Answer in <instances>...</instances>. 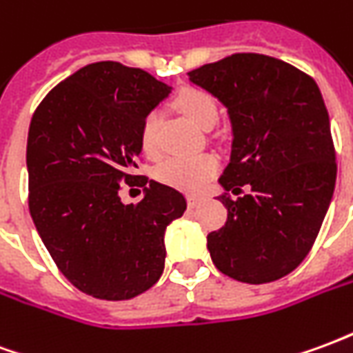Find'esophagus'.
<instances>
[{"instance_id": "obj_1", "label": "esophagus", "mask_w": 353, "mask_h": 353, "mask_svg": "<svg viewBox=\"0 0 353 353\" xmlns=\"http://www.w3.org/2000/svg\"><path fill=\"white\" fill-rule=\"evenodd\" d=\"M204 202V196H200V194H189L187 196V204L191 208H196L199 204H202Z\"/></svg>"}]
</instances>
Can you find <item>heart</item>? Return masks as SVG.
I'll use <instances>...</instances> for the list:
<instances>
[{
    "mask_svg": "<svg viewBox=\"0 0 353 353\" xmlns=\"http://www.w3.org/2000/svg\"><path fill=\"white\" fill-rule=\"evenodd\" d=\"M176 109L181 115L200 130L212 128L219 117V109L215 100L204 90L187 88L174 101ZM157 130H159V117L149 113L139 128V145L147 157L157 154ZM219 162L212 154H194V157H174L159 164L154 176L162 183L176 187L179 191L196 192L217 174Z\"/></svg>",
    "mask_w": 353,
    "mask_h": 353,
    "instance_id": "1",
    "label": "heart"
}]
</instances>
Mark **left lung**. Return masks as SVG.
<instances>
[{
	"instance_id": "obj_1",
	"label": "left lung",
	"mask_w": 353,
	"mask_h": 353,
	"mask_svg": "<svg viewBox=\"0 0 353 353\" xmlns=\"http://www.w3.org/2000/svg\"><path fill=\"white\" fill-rule=\"evenodd\" d=\"M189 81L227 108L230 161L219 194L227 223L208 234L217 270L244 283L293 272L325 219L336 181L329 113L316 81L278 58L242 52L192 70ZM245 184L250 191L238 201Z\"/></svg>"
}]
</instances>
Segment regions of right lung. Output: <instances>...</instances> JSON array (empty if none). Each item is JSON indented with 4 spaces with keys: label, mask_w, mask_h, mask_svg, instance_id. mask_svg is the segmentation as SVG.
Wrapping results in <instances>:
<instances>
[{
    "label": "right lung",
    "mask_w": 353,
    "mask_h": 353,
    "mask_svg": "<svg viewBox=\"0 0 353 353\" xmlns=\"http://www.w3.org/2000/svg\"><path fill=\"white\" fill-rule=\"evenodd\" d=\"M172 87L139 68L96 62L52 88L28 132L30 214L60 272L103 301H126L161 278L164 232L187 200L141 176V123ZM145 186L138 205L120 200V183Z\"/></svg>",
    "instance_id": "right-lung-1"
}]
</instances>
